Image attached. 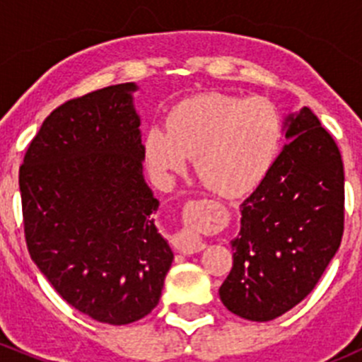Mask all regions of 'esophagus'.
<instances>
[{"instance_id": "obj_1", "label": "esophagus", "mask_w": 362, "mask_h": 362, "mask_svg": "<svg viewBox=\"0 0 362 362\" xmlns=\"http://www.w3.org/2000/svg\"><path fill=\"white\" fill-rule=\"evenodd\" d=\"M177 249L184 252V254H194V252H199L204 249V242L203 240H199L196 235H192V233L184 231L178 235Z\"/></svg>"}]
</instances>
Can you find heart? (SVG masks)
I'll return each instance as SVG.
<instances>
[{
    "mask_svg": "<svg viewBox=\"0 0 362 362\" xmlns=\"http://www.w3.org/2000/svg\"><path fill=\"white\" fill-rule=\"evenodd\" d=\"M280 138L282 122L268 100L206 93L178 103L166 131L148 133L145 156L160 175L182 171L185 160L196 159V173L208 189L240 196L272 170Z\"/></svg>",
    "mask_w": 362,
    "mask_h": 362,
    "instance_id": "obj_1",
    "label": "heart"
}]
</instances>
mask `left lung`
Wrapping results in <instances>:
<instances>
[{"label": "left lung", "mask_w": 362, "mask_h": 362, "mask_svg": "<svg viewBox=\"0 0 362 362\" xmlns=\"http://www.w3.org/2000/svg\"><path fill=\"white\" fill-rule=\"evenodd\" d=\"M289 144L242 203L233 268L218 289L229 312L268 322L313 291L339 249L345 173L337 141L303 107L287 117Z\"/></svg>", "instance_id": "8db88e82"}]
</instances>
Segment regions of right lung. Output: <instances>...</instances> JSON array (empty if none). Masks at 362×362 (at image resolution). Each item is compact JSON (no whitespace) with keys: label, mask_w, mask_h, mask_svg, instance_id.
I'll return each instance as SVG.
<instances>
[{"label":"right lung","mask_w":362,"mask_h":362,"mask_svg":"<svg viewBox=\"0 0 362 362\" xmlns=\"http://www.w3.org/2000/svg\"><path fill=\"white\" fill-rule=\"evenodd\" d=\"M134 89L117 83L57 107L19 170L31 259L68 305L113 326L158 306L173 261L141 173Z\"/></svg>","instance_id":"right-lung-1"}]
</instances>
